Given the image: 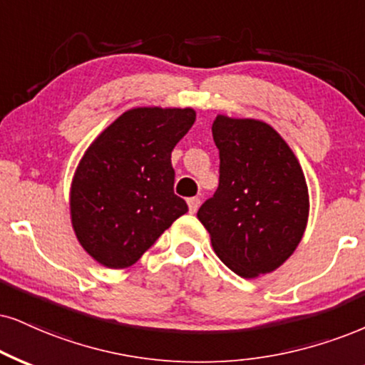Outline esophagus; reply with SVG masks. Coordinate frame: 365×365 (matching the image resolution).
<instances>
[{
  "label": "esophagus",
  "mask_w": 365,
  "mask_h": 365,
  "mask_svg": "<svg viewBox=\"0 0 365 365\" xmlns=\"http://www.w3.org/2000/svg\"><path fill=\"white\" fill-rule=\"evenodd\" d=\"M187 206H190V213H196L197 208H200V197H190Z\"/></svg>",
  "instance_id": "obj_1"
}]
</instances>
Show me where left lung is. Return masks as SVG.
<instances>
[{"mask_svg":"<svg viewBox=\"0 0 365 365\" xmlns=\"http://www.w3.org/2000/svg\"><path fill=\"white\" fill-rule=\"evenodd\" d=\"M220 182L197 210L222 262L240 277L276 271L291 257L308 222V186L298 159L271 125L252 118L213 121Z\"/></svg>","mask_w":365,"mask_h":365,"instance_id":"left-lung-1","label":"left lung"}]
</instances>
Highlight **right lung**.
I'll list each match as a JSON object with an SVG mask.
<instances>
[{"instance_id": "1", "label": "right lung", "mask_w": 365, "mask_h": 365, "mask_svg": "<svg viewBox=\"0 0 365 365\" xmlns=\"http://www.w3.org/2000/svg\"><path fill=\"white\" fill-rule=\"evenodd\" d=\"M192 108H133L103 130L76 169L71 220L79 244L110 269L137 262L187 211L174 195L170 154Z\"/></svg>"}]
</instances>
